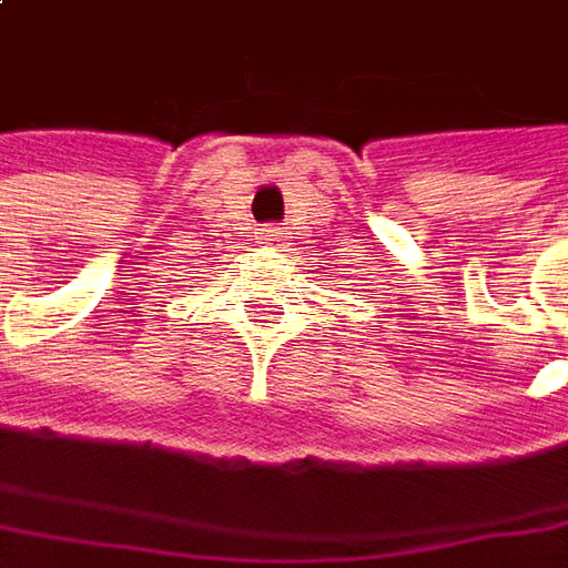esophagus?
Returning a JSON list of instances; mask_svg holds the SVG:
<instances>
[{"instance_id":"34e87169","label":"esophagus","mask_w":568,"mask_h":568,"mask_svg":"<svg viewBox=\"0 0 568 568\" xmlns=\"http://www.w3.org/2000/svg\"><path fill=\"white\" fill-rule=\"evenodd\" d=\"M265 232H268V234H265V241H268V244L284 246V232H281L277 225H275V229H265Z\"/></svg>"}]
</instances>
